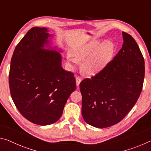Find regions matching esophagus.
<instances>
[{"instance_id": "34e87169", "label": "esophagus", "mask_w": 151, "mask_h": 151, "mask_svg": "<svg viewBox=\"0 0 151 151\" xmlns=\"http://www.w3.org/2000/svg\"><path fill=\"white\" fill-rule=\"evenodd\" d=\"M76 85H77L78 87H79V86H80V83L81 81V79L80 78V77L77 76V77L76 78Z\"/></svg>"}]
</instances>
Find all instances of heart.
Segmentation results:
<instances>
[{"mask_svg": "<svg viewBox=\"0 0 151 151\" xmlns=\"http://www.w3.org/2000/svg\"><path fill=\"white\" fill-rule=\"evenodd\" d=\"M101 42L93 40L88 43L76 46L71 50V55L68 54V63L72 66L78 64L80 61H83L82 68L86 73L93 74L98 72L109 63L114 52L113 44L106 42L101 46Z\"/></svg>", "mask_w": 151, "mask_h": 151, "instance_id": "heart-1", "label": "heart"}]
</instances>
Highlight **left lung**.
Here are the masks:
<instances>
[{"instance_id": "1", "label": "left lung", "mask_w": 151, "mask_h": 151, "mask_svg": "<svg viewBox=\"0 0 151 151\" xmlns=\"http://www.w3.org/2000/svg\"><path fill=\"white\" fill-rule=\"evenodd\" d=\"M123 44L112 60L80 85L84 121L95 127L113 126L128 114L141 95L145 60L136 41L123 32Z\"/></svg>"}]
</instances>
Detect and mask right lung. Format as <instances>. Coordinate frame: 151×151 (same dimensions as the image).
<instances>
[{
    "mask_svg": "<svg viewBox=\"0 0 151 151\" xmlns=\"http://www.w3.org/2000/svg\"><path fill=\"white\" fill-rule=\"evenodd\" d=\"M47 28L33 27L16 46L9 83L16 107L26 119L39 125L56 122L76 88L74 74L63 70L59 52L45 50Z\"/></svg>",
    "mask_w": 151,
    "mask_h": 151,
    "instance_id": "add662e5",
    "label": "right lung"
}]
</instances>
